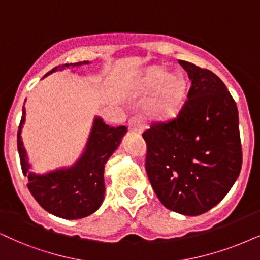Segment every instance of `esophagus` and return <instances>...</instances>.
<instances>
[{
	"label": "esophagus",
	"mask_w": 260,
	"mask_h": 260,
	"mask_svg": "<svg viewBox=\"0 0 260 260\" xmlns=\"http://www.w3.org/2000/svg\"><path fill=\"white\" fill-rule=\"evenodd\" d=\"M128 131L133 133H141L143 132V126H141L140 120L138 117H133L128 122Z\"/></svg>",
	"instance_id": "obj_1"
}]
</instances>
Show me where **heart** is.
I'll return each instance as SVG.
<instances>
[{
	"label": "heart",
	"mask_w": 260,
	"mask_h": 260,
	"mask_svg": "<svg viewBox=\"0 0 260 260\" xmlns=\"http://www.w3.org/2000/svg\"><path fill=\"white\" fill-rule=\"evenodd\" d=\"M156 88L157 90L145 106V115L152 122H168L175 119L181 110L186 81L181 74H168L164 67L153 66L141 78L139 93L147 96Z\"/></svg>",
	"instance_id": "heart-1"
}]
</instances>
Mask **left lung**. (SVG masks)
I'll return each mask as SVG.
<instances>
[{"label":"left lung","mask_w":260,"mask_h":260,"mask_svg":"<svg viewBox=\"0 0 260 260\" xmlns=\"http://www.w3.org/2000/svg\"><path fill=\"white\" fill-rule=\"evenodd\" d=\"M192 86L177 119L144 132L145 168L167 209L198 216L216 206L239 177L242 151L239 113L211 71L179 60Z\"/></svg>","instance_id":"left-lung-1"}]
</instances>
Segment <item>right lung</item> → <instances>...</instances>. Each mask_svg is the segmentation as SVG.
Returning <instances> with one entry per match:
<instances>
[{"instance_id": "1", "label": "right lung", "mask_w": 260, "mask_h": 260, "mask_svg": "<svg viewBox=\"0 0 260 260\" xmlns=\"http://www.w3.org/2000/svg\"><path fill=\"white\" fill-rule=\"evenodd\" d=\"M90 63L88 61L66 63L55 67L48 74ZM25 120L26 109L22 107L18 132V151L22 173L28 180L27 187L39 205L52 215L66 219L84 218L96 212L103 203L106 193L104 166L114 151L120 146L121 140L127 133V128L124 126L110 127L101 116L96 115L79 158L72 166L60 167L39 174L31 170L32 164L29 163L27 151L21 138Z\"/></svg>"}]
</instances>
